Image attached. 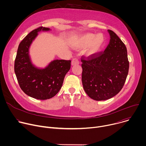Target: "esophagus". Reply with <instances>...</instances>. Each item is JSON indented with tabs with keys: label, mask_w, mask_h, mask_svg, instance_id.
<instances>
[{
	"label": "esophagus",
	"mask_w": 146,
	"mask_h": 146,
	"mask_svg": "<svg viewBox=\"0 0 146 146\" xmlns=\"http://www.w3.org/2000/svg\"><path fill=\"white\" fill-rule=\"evenodd\" d=\"M79 64V60L77 58H73L72 60V65H76Z\"/></svg>",
	"instance_id": "34e87169"
}]
</instances>
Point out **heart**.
I'll return each instance as SVG.
<instances>
[{
	"label": "heart",
	"mask_w": 146,
	"mask_h": 146,
	"mask_svg": "<svg viewBox=\"0 0 146 146\" xmlns=\"http://www.w3.org/2000/svg\"><path fill=\"white\" fill-rule=\"evenodd\" d=\"M105 41V37L102 33L95 35L87 33L76 38L72 43L74 47L80 48L89 46L88 53L92 54L97 52Z\"/></svg>",
	"instance_id": "b5f03b06"
}]
</instances>
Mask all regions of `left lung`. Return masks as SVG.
Masks as SVG:
<instances>
[{"instance_id": "8db88e82", "label": "left lung", "mask_w": 146, "mask_h": 146, "mask_svg": "<svg viewBox=\"0 0 146 146\" xmlns=\"http://www.w3.org/2000/svg\"><path fill=\"white\" fill-rule=\"evenodd\" d=\"M109 44L104 51L82 56V83L86 94L95 100L116 95L126 81L129 63L125 45L111 30Z\"/></svg>"}]
</instances>
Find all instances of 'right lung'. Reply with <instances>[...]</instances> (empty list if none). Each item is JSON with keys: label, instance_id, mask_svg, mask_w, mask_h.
<instances>
[{"label": "right lung", "instance_id": "obj_1", "mask_svg": "<svg viewBox=\"0 0 146 146\" xmlns=\"http://www.w3.org/2000/svg\"><path fill=\"white\" fill-rule=\"evenodd\" d=\"M49 30L40 27L31 32L19 43L14 62V72L20 88L27 95L40 100L50 99L59 91L71 65L70 60L56 59L40 69L31 63L29 48L37 32Z\"/></svg>", "mask_w": 146, "mask_h": 146}]
</instances>
